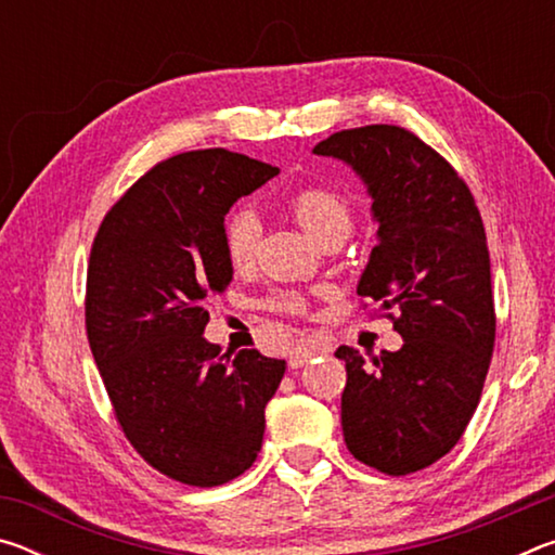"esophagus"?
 <instances>
[{
	"label": "esophagus",
	"instance_id": "esophagus-1",
	"mask_svg": "<svg viewBox=\"0 0 555 555\" xmlns=\"http://www.w3.org/2000/svg\"><path fill=\"white\" fill-rule=\"evenodd\" d=\"M325 352H327V347L300 343V345H296L294 350H291V354H288V367H291V370L304 367V364H306L308 360H313V357H318V354H325Z\"/></svg>",
	"mask_w": 555,
	"mask_h": 555
}]
</instances>
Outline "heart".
<instances>
[{
	"label": "heart",
	"instance_id": "1",
	"mask_svg": "<svg viewBox=\"0 0 555 555\" xmlns=\"http://www.w3.org/2000/svg\"><path fill=\"white\" fill-rule=\"evenodd\" d=\"M286 210L318 244L340 237L352 230V203L327 185H304L286 198ZM259 222L255 212L232 210L222 222V255L232 269H247L255 261ZM269 308L281 313H306L308 300L296 291H279L269 298Z\"/></svg>",
	"mask_w": 555,
	"mask_h": 555
}]
</instances>
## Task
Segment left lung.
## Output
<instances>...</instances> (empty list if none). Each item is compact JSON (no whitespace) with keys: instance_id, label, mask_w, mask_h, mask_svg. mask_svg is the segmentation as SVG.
<instances>
[{"instance_id":"left-lung-1","label":"left lung","mask_w":555,"mask_h":555,"mask_svg":"<svg viewBox=\"0 0 555 555\" xmlns=\"http://www.w3.org/2000/svg\"><path fill=\"white\" fill-rule=\"evenodd\" d=\"M313 154L343 158L367 183L379 244L357 294L403 337L372 364L347 345L335 350L347 370L345 443L384 475L418 473L463 438L494 352L482 215L455 168L403 127L335 131Z\"/></svg>"}]
</instances>
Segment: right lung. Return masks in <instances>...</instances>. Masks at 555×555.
<instances>
[{
  "mask_svg": "<svg viewBox=\"0 0 555 555\" xmlns=\"http://www.w3.org/2000/svg\"><path fill=\"white\" fill-rule=\"evenodd\" d=\"M276 173L228 149L176 154L112 205L92 240V357L121 434L176 482L224 485L261 450L264 409L286 362L259 350L222 354L203 331L205 300L232 279L224 215Z\"/></svg>",
  "mask_w": 555,
  "mask_h": 555,
  "instance_id": "add662e5",
  "label": "right lung"
}]
</instances>
